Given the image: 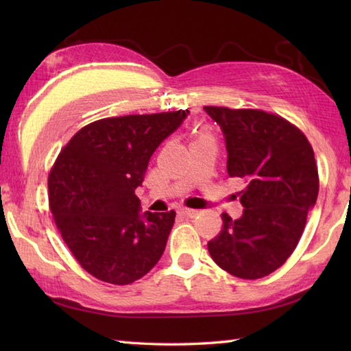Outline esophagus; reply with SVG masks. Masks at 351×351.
I'll return each instance as SVG.
<instances>
[{"mask_svg":"<svg viewBox=\"0 0 351 351\" xmlns=\"http://www.w3.org/2000/svg\"><path fill=\"white\" fill-rule=\"evenodd\" d=\"M181 214L185 215V217H196L197 211H196V210H191V208H182Z\"/></svg>","mask_w":351,"mask_h":351,"instance_id":"34e87169","label":"esophagus"}]
</instances>
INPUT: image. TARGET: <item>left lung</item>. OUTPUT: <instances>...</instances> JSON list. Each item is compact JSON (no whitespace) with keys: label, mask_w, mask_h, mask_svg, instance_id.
I'll use <instances>...</instances> for the list:
<instances>
[{"label":"left lung","mask_w":351,"mask_h":351,"mask_svg":"<svg viewBox=\"0 0 351 351\" xmlns=\"http://www.w3.org/2000/svg\"><path fill=\"white\" fill-rule=\"evenodd\" d=\"M217 122L228 152V175L241 178L240 219L221 214L208 250L223 270L241 279L273 273L294 252L318 196L314 151L285 119L261 110L204 107Z\"/></svg>","instance_id":"1"}]
</instances>
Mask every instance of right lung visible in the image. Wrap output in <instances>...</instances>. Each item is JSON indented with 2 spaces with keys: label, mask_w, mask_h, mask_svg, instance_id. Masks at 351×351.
<instances>
[{
  "label": "right lung",
  "mask_w": 351,
  "mask_h": 351,
  "mask_svg": "<svg viewBox=\"0 0 351 351\" xmlns=\"http://www.w3.org/2000/svg\"><path fill=\"white\" fill-rule=\"evenodd\" d=\"M187 114L101 119L58 155L48 180L51 213L73 256L96 279L128 285L160 261L176 214L141 213L136 189L155 149Z\"/></svg>",
  "instance_id": "right-lung-1"
}]
</instances>
